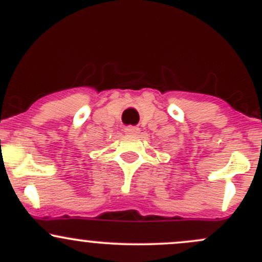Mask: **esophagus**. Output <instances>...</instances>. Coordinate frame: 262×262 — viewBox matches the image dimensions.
<instances>
[{
	"mask_svg": "<svg viewBox=\"0 0 262 262\" xmlns=\"http://www.w3.org/2000/svg\"><path fill=\"white\" fill-rule=\"evenodd\" d=\"M139 133L138 126H126L125 128V134L128 136H137Z\"/></svg>",
	"mask_w": 262,
	"mask_h": 262,
	"instance_id": "obj_1",
	"label": "esophagus"
}]
</instances>
